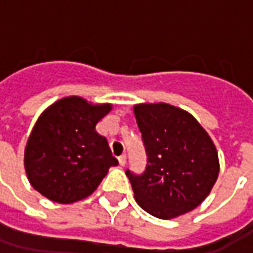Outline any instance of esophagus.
Returning a JSON list of instances; mask_svg holds the SVG:
<instances>
[{"label":"esophagus","instance_id":"esophagus-1","mask_svg":"<svg viewBox=\"0 0 253 253\" xmlns=\"http://www.w3.org/2000/svg\"><path fill=\"white\" fill-rule=\"evenodd\" d=\"M118 161H119V165L125 167V165H126V154H122V156H119V157H118Z\"/></svg>","mask_w":253,"mask_h":253}]
</instances>
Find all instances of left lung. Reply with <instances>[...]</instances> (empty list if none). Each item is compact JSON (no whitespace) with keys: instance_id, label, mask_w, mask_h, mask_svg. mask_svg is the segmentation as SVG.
I'll list each match as a JSON object with an SVG mask.
<instances>
[{"instance_id":"obj_1","label":"left lung","mask_w":253,"mask_h":253,"mask_svg":"<svg viewBox=\"0 0 253 253\" xmlns=\"http://www.w3.org/2000/svg\"><path fill=\"white\" fill-rule=\"evenodd\" d=\"M146 168L127 169L135 201L154 217L169 219L194 210L217 181L214 143L192 115L165 103L134 107Z\"/></svg>"}]
</instances>
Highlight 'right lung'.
<instances>
[{
	"instance_id": "1",
	"label": "right lung",
	"mask_w": 253,
	"mask_h": 253,
	"mask_svg": "<svg viewBox=\"0 0 253 253\" xmlns=\"http://www.w3.org/2000/svg\"><path fill=\"white\" fill-rule=\"evenodd\" d=\"M110 104L92 105L70 96L50 105L36 122L24 153L31 186L50 201L73 203L93 192L118 165L96 123Z\"/></svg>"
}]
</instances>
